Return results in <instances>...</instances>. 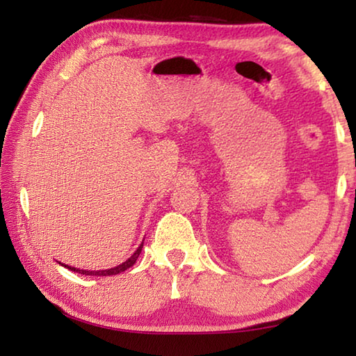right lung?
I'll return each instance as SVG.
<instances>
[{"mask_svg": "<svg viewBox=\"0 0 356 356\" xmlns=\"http://www.w3.org/2000/svg\"><path fill=\"white\" fill-rule=\"evenodd\" d=\"M141 250H143V243L138 246V250L134 252V254H131L127 261L125 262H122L120 265H118V267H114V268H108V270H97V272H89V270H80V268H75V267H70V265H64V264H61V265H64L65 268H69V270H72V272H78V273H81V275H92V276H110V275H118V273H120V272H125V270L127 268H130L131 265H134L135 262H136V259H138V256H140V252H141Z\"/></svg>", "mask_w": 356, "mask_h": 356, "instance_id": "1", "label": "right lung"}]
</instances>
